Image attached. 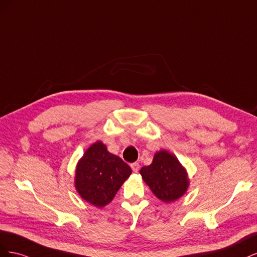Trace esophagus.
<instances>
[{
    "instance_id": "esophagus-1",
    "label": "esophagus",
    "mask_w": 257,
    "mask_h": 257,
    "mask_svg": "<svg viewBox=\"0 0 257 257\" xmlns=\"http://www.w3.org/2000/svg\"><path fill=\"white\" fill-rule=\"evenodd\" d=\"M131 167H132V169H133V172L137 173L139 168H141V165H139V163L135 162V163H133V164H131Z\"/></svg>"
}]
</instances>
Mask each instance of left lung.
Here are the masks:
<instances>
[{
    "label": "left lung",
    "mask_w": 257,
    "mask_h": 257,
    "mask_svg": "<svg viewBox=\"0 0 257 257\" xmlns=\"http://www.w3.org/2000/svg\"><path fill=\"white\" fill-rule=\"evenodd\" d=\"M139 173L154 195L164 203L179 199L189 188L186 170L175 155L166 150L155 153L151 164L144 166Z\"/></svg>",
    "instance_id": "obj_1"
}]
</instances>
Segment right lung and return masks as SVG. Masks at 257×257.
<instances>
[{
    "label": "right lung",
    "mask_w": 257,
    "mask_h": 257,
    "mask_svg": "<svg viewBox=\"0 0 257 257\" xmlns=\"http://www.w3.org/2000/svg\"><path fill=\"white\" fill-rule=\"evenodd\" d=\"M132 169L116 155L108 152L102 142L88 148L76 167L75 186L88 203L102 208L115 196Z\"/></svg>",
    "instance_id": "right-lung-1"
}]
</instances>
